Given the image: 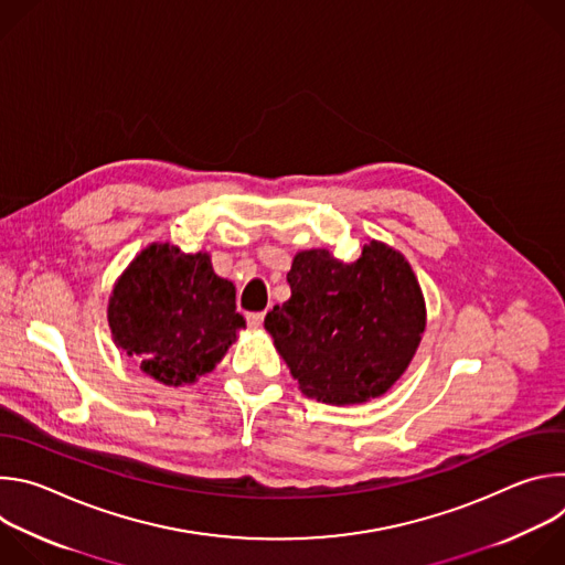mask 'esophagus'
<instances>
[{"label": "esophagus", "mask_w": 565, "mask_h": 565, "mask_svg": "<svg viewBox=\"0 0 565 565\" xmlns=\"http://www.w3.org/2000/svg\"><path fill=\"white\" fill-rule=\"evenodd\" d=\"M248 327H253V329H257V327H262L264 324V312H248Z\"/></svg>", "instance_id": "34e87169"}]
</instances>
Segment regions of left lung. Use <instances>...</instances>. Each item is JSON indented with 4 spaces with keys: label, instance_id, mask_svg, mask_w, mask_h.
I'll use <instances>...</instances> for the list:
<instances>
[{
    "label": "left lung",
    "instance_id": "obj_1",
    "mask_svg": "<svg viewBox=\"0 0 565 565\" xmlns=\"http://www.w3.org/2000/svg\"><path fill=\"white\" fill-rule=\"evenodd\" d=\"M288 284L290 299L266 315V331L303 395L355 405L405 373L425 331V299L399 253L371 241L344 264L303 250Z\"/></svg>",
    "mask_w": 565,
    "mask_h": 565
}]
</instances>
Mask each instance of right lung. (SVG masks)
<instances>
[{"label": "right lung", "mask_w": 565, "mask_h": 565, "mask_svg": "<svg viewBox=\"0 0 565 565\" xmlns=\"http://www.w3.org/2000/svg\"><path fill=\"white\" fill-rule=\"evenodd\" d=\"M234 297L232 281L214 275L205 253L183 255L170 244H153L111 292L114 342L153 380L192 384L246 327Z\"/></svg>", "instance_id": "add662e5"}]
</instances>
